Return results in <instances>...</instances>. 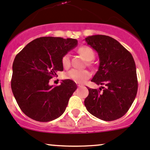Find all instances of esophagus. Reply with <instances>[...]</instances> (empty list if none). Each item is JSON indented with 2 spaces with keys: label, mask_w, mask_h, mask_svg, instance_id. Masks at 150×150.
<instances>
[{
  "label": "esophagus",
  "mask_w": 150,
  "mask_h": 150,
  "mask_svg": "<svg viewBox=\"0 0 150 150\" xmlns=\"http://www.w3.org/2000/svg\"><path fill=\"white\" fill-rule=\"evenodd\" d=\"M77 86H78L79 87H80V86H81V84H79H79H77Z\"/></svg>",
  "instance_id": "obj_1"
}]
</instances>
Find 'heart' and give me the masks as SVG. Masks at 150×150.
<instances>
[{"label":"heart","mask_w":150,"mask_h":150,"mask_svg":"<svg viewBox=\"0 0 150 150\" xmlns=\"http://www.w3.org/2000/svg\"><path fill=\"white\" fill-rule=\"evenodd\" d=\"M79 53L83 56L86 61L90 62L94 58V51L90 46H82L78 49ZM63 67L65 69L70 67V57L68 54H65L62 59ZM91 76L90 72L87 70H81V69H72L66 74V78L72 80L76 83H82L85 82Z\"/></svg>","instance_id":"b5f03b06"}]
</instances>
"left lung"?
Returning <instances> with one entry per match:
<instances>
[{
	"instance_id": "obj_1",
	"label": "left lung",
	"mask_w": 150,
	"mask_h": 150,
	"mask_svg": "<svg viewBox=\"0 0 150 150\" xmlns=\"http://www.w3.org/2000/svg\"><path fill=\"white\" fill-rule=\"evenodd\" d=\"M85 41L97 52L99 59V69L91 81L105 86L99 90L88 88L85 107L101 120L120 119L129 110L137 92L134 60L120 42L110 36L94 35L85 38Z\"/></svg>"
}]
</instances>
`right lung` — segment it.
<instances>
[{"mask_svg": "<svg viewBox=\"0 0 150 150\" xmlns=\"http://www.w3.org/2000/svg\"><path fill=\"white\" fill-rule=\"evenodd\" d=\"M78 44L74 38L41 37L26 45L13 63L11 89L22 112L38 122H46L62 115L77 88L72 80L50 86L49 80L63 71L62 59Z\"/></svg>", "mask_w": 150, "mask_h": 150, "instance_id": "add662e5", "label": "right lung"}]
</instances>
